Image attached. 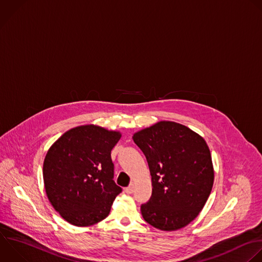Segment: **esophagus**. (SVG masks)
Returning a JSON list of instances; mask_svg holds the SVG:
<instances>
[{"label":"esophagus","instance_id":"esophagus-1","mask_svg":"<svg viewBox=\"0 0 262 262\" xmlns=\"http://www.w3.org/2000/svg\"><path fill=\"white\" fill-rule=\"evenodd\" d=\"M134 189H135V185L132 184V185H129L128 187H126V188L124 189V191H125L127 194H132V193L134 192Z\"/></svg>","mask_w":262,"mask_h":262}]
</instances>
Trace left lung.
Instances as JSON below:
<instances>
[{
	"mask_svg": "<svg viewBox=\"0 0 262 262\" xmlns=\"http://www.w3.org/2000/svg\"><path fill=\"white\" fill-rule=\"evenodd\" d=\"M133 140L151 173L152 195L141 206L144 220L164 231L185 227L203 210L214 183L205 139L183 124L163 120L135 133Z\"/></svg>",
	"mask_w": 262,
	"mask_h": 262,
	"instance_id": "8db88e82",
	"label": "left lung"
}]
</instances>
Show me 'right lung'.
<instances>
[{
    "mask_svg": "<svg viewBox=\"0 0 262 262\" xmlns=\"http://www.w3.org/2000/svg\"><path fill=\"white\" fill-rule=\"evenodd\" d=\"M121 134L95 124L66 132L49 148L43 163L47 198L75 226L104 220L122 189L113 181L111 151Z\"/></svg>",
    "mask_w": 262,
    "mask_h": 262,
    "instance_id": "obj_1",
    "label": "right lung"
}]
</instances>
